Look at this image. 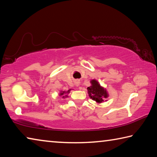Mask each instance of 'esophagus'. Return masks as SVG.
<instances>
[{
	"instance_id": "esophagus-1",
	"label": "esophagus",
	"mask_w": 157,
	"mask_h": 157,
	"mask_svg": "<svg viewBox=\"0 0 157 157\" xmlns=\"http://www.w3.org/2000/svg\"><path fill=\"white\" fill-rule=\"evenodd\" d=\"M75 83V85H76V86H78L79 85V80H76Z\"/></svg>"
}]
</instances>
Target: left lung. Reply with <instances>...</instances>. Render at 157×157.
<instances>
[{"label":"left lung","mask_w":157,"mask_h":157,"mask_svg":"<svg viewBox=\"0 0 157 157\" xmlns=\"http://www.w3.org/2000/svg\"><path fill=\"white\" fill-rule=\"evenodd\" d=\"M91 86L87 88L89 97L98 103L104 102L105 98L108 97V94L106 89L101 86L98 82L95 79L91 80Z\"/></svg>","instance_id":"8db88e82"}]
</instances>
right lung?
Listing matches in <instances>:
<instances>
[{
  "instance_id": "1",
  "label": "right lung",
  "mask_w": 157,
  "mask_h": 157,
  "mask_svg": "<svg viewBox=\"0 0 157 157\" xmlns=\"http://www.w3.org/2000/svg\"><path fill=\"white\" fill-rule=\"evenodd\" d=\"M70 91H71V89H69L68 91H62V92H61L60 93V95H63L64 94H68V93H70ZM67 96V95H65V97H66ZM63 98H64V96H63Z\"/></svg>"
}]
</instances>
